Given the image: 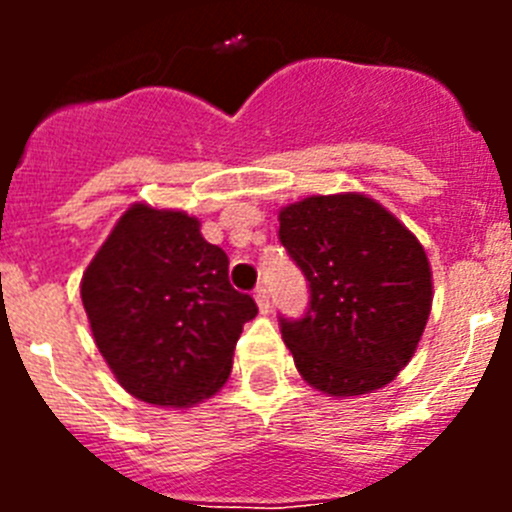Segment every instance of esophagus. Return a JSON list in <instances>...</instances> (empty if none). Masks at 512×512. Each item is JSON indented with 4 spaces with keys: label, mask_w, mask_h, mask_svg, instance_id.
<instances>
[{
    "label": "esophagus",
    "mask_w": 512,
    "mask_h": 512,
    "mask_svg": "<svg viewBox=\"0 0 512 512\" xmlns=\"http://www.w3.org/2000/svg\"><path fill=\"white\" fill-rule=\"evenodd\" d=\"M253 297H256V305H259V310L264 312V315H266V312H269V307H271L269 289H266V287H259V289H256V295H253Z\"/></svg>",
    "instance_id": "1"
}]
</instances>
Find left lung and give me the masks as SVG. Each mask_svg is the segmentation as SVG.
Returning <instances> with one entry per match:
<instances>
[{
    "mask_svg": "<svg viewBox=\"0 0 512 512\" xmlns=\"http://www.w3.org/2000/svg\"><path fill=\"white\" fill-rule=\"evenodd\" d=\"M279 241L310 305L279 320L297 372L330 397L374 392L408 366L433 302L420 241L372 197L315 194L279 212Z\"/></svg>",
    "mask_w": 512,
    "mask_h": 512,
    "instance_id": "obj_1",
    "label": "left lung"
}]
</instances>
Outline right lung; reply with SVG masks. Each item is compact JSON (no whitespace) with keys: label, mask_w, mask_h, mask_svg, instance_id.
Instances as JSON below:
<instances>
[{"label":"right lung","mask_w":512,"mask_h":512,"mask_svg":"<svg viewBox=\"0 0 512 512\" xmlns=\"http://www.w3.org/2000/svg\"><path fill=\"white\" fill-rule=\"evenodd\" d=\"M92 336L117 382L158 408L215 395L256 302L230 287L228 256L179 210L130 207L81 279Z\"/></svg>","instance_id":"obj_1"}]
</instances>
